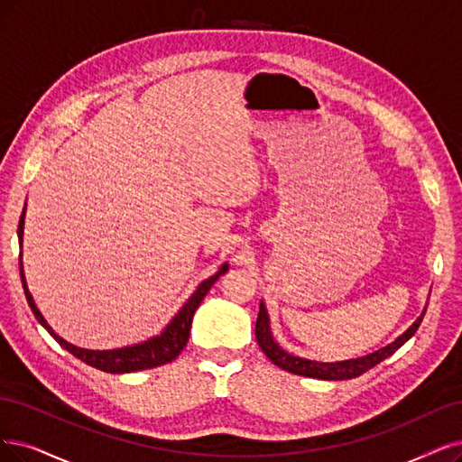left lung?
<instances>
[{
  "label": "left lung",
  "mask_w": 462,
  "mask_h": 462,
  "mask_svg": "<svg viewBox=\"0 0 462 462\" xmlns=\"http://www.w3.org/2000/svg\"><path fill=\"white\" fill-rule=\"evenodd\" d=\"M426 314V306L422 314L413 321V326L409 328L407 331H403L396 340H392L390 345L374 350L367 356H360V357H352V360H343V362H316V360H306V357L300 356H293L289 354L287 350H283L278 340L272 335L270 329V316L264 302L261 300V309H259V318H257V326H254V337H257V343L261 346V350L266 354L268 360L282 367L283 371L295 373V374H302V377H310V379H321V381H346V379H354L360 377L362 373L369 371L371 367H374L377 364H381L383 360H386L388 356L394 354L400 346H403L409 338L415 335V331L419 329L420 321Z\"/></svg>",
  "instance_id": "left-lung-1"
}]
</instances>
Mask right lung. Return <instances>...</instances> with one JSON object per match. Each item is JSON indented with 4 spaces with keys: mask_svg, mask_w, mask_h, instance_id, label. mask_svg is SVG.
<instances>
[{
    "mask_svg": "<svg viewBox=\"0 0 462 462\" xmlns=\"http://www.w3.org/2000/svg\"><path fill=\"white\" fill-rule=\"evenodd\" d=\"M24 217H26V203L23 215L19 218V230H16V236H19V247H21V254H19V270H21V282H23V289L24 295L28 300V306L32 309L33 316L42 323V326L47 329V333L53 337L57 343L66 348L70 354H74L78 360L85 362L88 365L106 371V373H134V371H143V369H152V367H160L163 364L173 362L175 357L182 352V348L188 343V337H190V328H192V318L194 312L199 306V302L203 300V297L208 295V291L211 289V285L225 274L228 270V263L220 264V268L215 272V274L208 280H203L196 291L188 297V300L180 306V310L171 318V321L167 326L160 331V335L150 337L143 343H136L131 346H124V348H114V350H89V348H79L72 343H68L62 337H59L53 328L49 326L45 321V318L42 316V312L38 310L36 302H33L32 293L28 291L26 285V276H24V266H23V234H24Z\"/></svg>",
    "mask_w": 462,
    "mask_h": 462,
    "instance_id": "add662e5",
    "label": "right lung"
}]
</instances>
